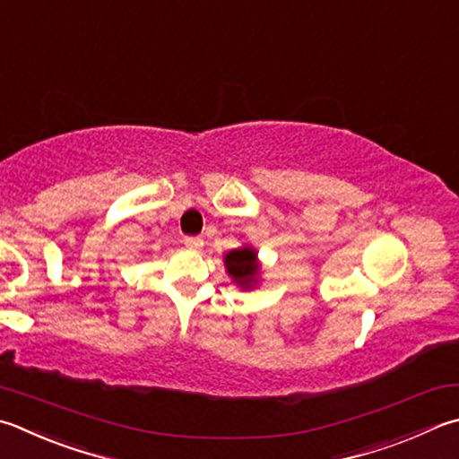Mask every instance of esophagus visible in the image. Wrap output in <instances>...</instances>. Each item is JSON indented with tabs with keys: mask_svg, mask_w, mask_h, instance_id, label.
Masks as SVG:
<instances>
[{
	"mask_svg": "<svg viewBox=\"0 0 459 459\" xmlns=\"http://www.w3.org/2000/svg\"><path fill=\"white\" fill-rule=\"evenodd\" d=\"M184 244L187 249H194V252H200L204 247V239L202 238H195V236H187L184 238Z\"/></svg>",
	"mask_w": 459,
	"mask_h": 459,
	"instance_id": "34e87169",
	"label": "esophagus"
}]
</instances>
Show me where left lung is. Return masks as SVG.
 Segmentation results:
<instances>
[{
  "label": "left lung",
  "instance_id": "obj_1",
  "mask_svg": "<svg viewBox=\"0 0 459 459\" xmlns=\"http://www.w3.org/2000/svg\"><path fill=\"white\" fill-rule=\"evenodd\" d=\"M226 270L233 283H238L239 288L249 290L257 283L259 275V264H257V252L254 247H239L231 249L226 255Z\"/></svg>",
  "mask_w": 459,
  "mask_h": 459
}]
</instances>
